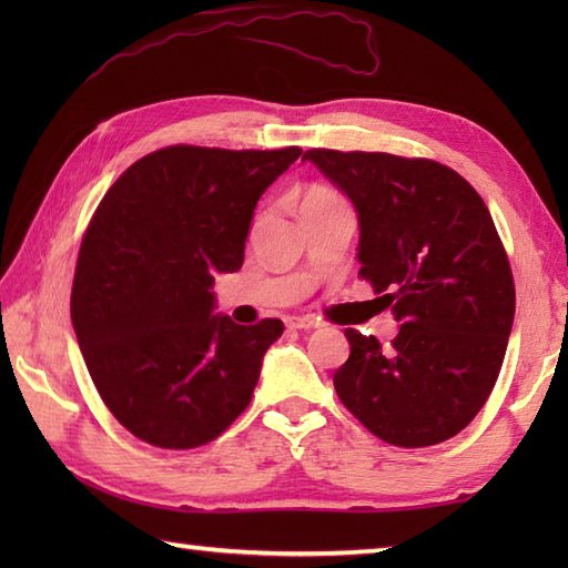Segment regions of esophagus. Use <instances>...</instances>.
Returning a JSON list of instances; mask_svg holds the SVG:
<instances>
[{"instance_id": "1", "label": "esophagus", "mask_w": 568, "mask_h": 568, "mask_svg": "<svg viewBox=\"0 0 568 568\" xmlns=\"http://www.w3.org/2000/svg\"><path fill=\"white\" fill-rule=\"evenodd\" d=\"M287 329H315L320 327V322L312 317V315H291L285 317Z\"/></svg>"}]
</instances>
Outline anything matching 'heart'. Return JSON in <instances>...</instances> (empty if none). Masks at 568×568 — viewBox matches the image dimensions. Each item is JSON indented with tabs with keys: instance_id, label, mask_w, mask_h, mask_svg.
I'll return each instance as SVG.
<instances>
[{
	"instance_id": "b5f03b06",
	"label": "heart",
	"mask_w": 568,
	"mask_h": 568,
	"mask_svg": "<svg viewBox=\"0 0 568 568\" xmlns=\"http://www.w3.org/2000/svg\"><path fill=\"white\" fill-rule=\"evenodd\" d=\"M322 197H334L329 190H322V187H315V190H310L307 195H305V200H322Z\"/></svg>"
}]
</instances>
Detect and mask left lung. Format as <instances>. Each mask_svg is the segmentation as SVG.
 Segmentation results:
<instances>
[{
  "mask_svg": "<svg viewBox=\"0 0 568 568\" xmlns=\"http://www.w3.org/2000/svg\"><path fill=\"white\" fill-rule=\"evenodd\" d=\"M358 214V275L400 322L395 339L346 329L334 388L378 439H452L486 405L508 348L515 283L478 192L452 168L393 153L305 151Z\"/></svg>",
  "mask_w": 568,
  "mask_h": 568,
  "instance_id": "left-lung-1",
  "label": "left lung"
}]
</instances>
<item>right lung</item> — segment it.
I'll use <instances>...</instances> for the list:
<instances>
[{"label":"right lung","instance_id":"obj_1","mask_svg":"<svg viewBox=\"0 0 568 568\" xmlns=\"http://www.w3.org/2000/svg\"><path fill=\"white\" fill-rule=\"evenodd\" d=\"M300 153L168 146L102 197L70 317L94 388L141 442L195 449L251 403L283 322L214 315V273L241 268L256 202Z\"/></svg>","mask_w":568,"mask_h":568}]
</instances>
